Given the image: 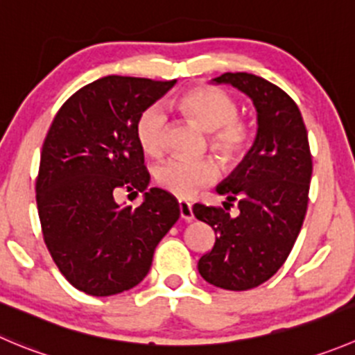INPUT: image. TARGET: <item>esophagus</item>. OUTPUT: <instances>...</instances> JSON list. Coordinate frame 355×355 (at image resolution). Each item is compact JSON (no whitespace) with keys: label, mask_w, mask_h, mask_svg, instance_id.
Instances as JSON below:
<instances>
[{"label":"esophagus","mask_w":355,"mask_h":355,"mask_svg":"<svg viewBox=\"0 0 355 355\" xmlns=\"http://www.w3.org/2000/svg\"><path fill=\"white\" fill-rule=\"evenodd\" d=\"M178 209H180V216L184 220H187V222H191L192 218H194V213H192V205L191 202L184 201V199H180L178 201Z\"/></svg>","instance_id":"obj_1"}]
</instances>
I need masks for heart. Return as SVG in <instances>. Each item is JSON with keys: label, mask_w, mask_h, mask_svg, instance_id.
<instances>
[{"label": "heart", "mask_w": 355, "mask_h": 355, "mask_svg": "<svg viewBox=\"0 0 355 355\" xmlns=\"http://www.w3.org/2000/svg\"><path fill=\"white\" fill-rule=\"evenodd\" d=\"M184 116L209 132V149L227 164L244 157L253 142L250 123L237 118L239 104L230 94L216 86H196L175 102ZM135 137L140 149L150 157H159L166 147V116L159 105H150L139 116ZM218 178V164L211 157L184 159L171 157L154 168V180L177 198H191L198 189Z\"/></svg>", "instance_id": "b5f03b06"}]
</instances>
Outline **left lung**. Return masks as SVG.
I'll use <instances>...</instances> for the list:
<instances>
[{"label":"left lung","instance_id":"left-lung-1","mask_svg":"<svg viewBox=\"0 0 355 355\" xmlns=\"http://www.w3.org/2000/svg\"><path fill=\"white\" fill-rule=\"evenodd\" d=\"M213 83L232 85L253 101L258 132L239 166L216 187L227 196L223 207L237 200L240 213L192 206L196 218L216 234L198 269L213 286L244 291L270 279L286 261L307 213L312 156L300 109L279 86L248 72H225Z\"/></svg>","mask_w":355,"mask_h":355}]
</instances>
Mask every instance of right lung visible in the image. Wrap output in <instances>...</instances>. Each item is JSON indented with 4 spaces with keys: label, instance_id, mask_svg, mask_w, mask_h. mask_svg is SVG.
<instances>
[{
    "label": "right lung",
    "instance_id": "add662e5",
    "mask_svg": "<svg viewBox=\"0 0 355 355\" xmlns=\"http://www.w3.org/2000/svg\"><path fill=\"white\" fill-rule=\"evenodd\" d=\"M175 83L105 76L69 97L48 130L36 180L41 230L62 276L86 295L137 286L180 216L170 192L147 189L135 137L139 116ZM121 188L144 191L143 205H118Z\"/></svg>",
    "mask_w": 355,
    "mask_h": 355
}]
</instances>
